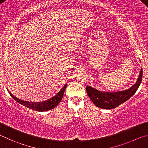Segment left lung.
Masks as SVG:
<instances>
[{
	"instance_id": "left-lung-1",
	"label": "left lung",
	"mask_w": 148,
	"mask_h": 148,
	"mask_svg": "<svg viewBox=\"0 0 148 148\" xmlns=\"http://www.w3.org/2000/svg\"><path fill=\"white\" fill-rule=\"evenodd\" d=\"M142 79V69L140 72L137 81L133 86L123 91L116 92H101L91 86L86 87L87 94L97 107L104 109H112L127 101L135 94Z\"/></svg>"
}]
</instances>
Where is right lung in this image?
Instances as JSON below:
<instances>
[{
  "instance_id": "add662e5",
  "label": "right lung",
  "mask_w": 148,
  "mask_h": 148,
  "mask_svg": "<svg viewBox=\"0 0 148 148\" xmlns=\"http://www.w3.org/2000/svg\"><path fill=\"white\" fill-rule=\"evenodd\" d=\"M66 86L67 84H65L64 86L60 90V91L56 95H54L53 97L49 99L47 101H45L41 102H32L21 100L19 99V98L15 97L8 89L7 90L9 92L10 95L13 97V99H14V100L16 101L17 103H20L21 105L25 106V107H27V108H29L30 109L38 111V112H43V111H47L53 109V108H54L56 106L59 104L60 102L62 99V97L64 96V94L65 90L66 88Z\"/></svg>"
}]
</instances>
